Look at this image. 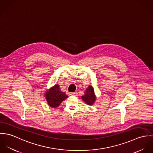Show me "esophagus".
<instances>
[{
	"label": "esophagus",
	"mask_w": 153,
	"mask_h": 153,
	"mask_svg": "<svg viewBox=\"0 0 153 153\" xmlns=\"http://www.w3.org/2000/svg\"><path fill=\"white\" fill-rule=\"evenodd\" d=\"M71 95H72V96H76L77 95V92H71Z\"/></svg>",
	"instance_id": "1"
}]
</instances>
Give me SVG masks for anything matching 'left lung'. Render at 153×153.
Returning a JSON list of instances; mask_svg holds the SVG:
<instances>
[{
    "mask_svg": "<svg viewBox=\"0 0 153 153\" xmlns=\"http://www.w3.org/2000/svg\"><path fill=\"white\" fill-rule=\"evenodd\" d=\"M95 95L94 94V91L92 86H89L86 91L85 92V95L82 96V100L86 102L88 105H92L94 103L95 101Z\"/></svg>",
    "mask_w": 153,
    "mask_h": 153,
    "instance_id": "1",
    "label": "left lung"
}]
</instances>
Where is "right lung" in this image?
I'll use <instances>...</instances> for the list:
<instances>
[{
	"label": "right lung",
	"instance_id": "1",
	"mask_svg": "<svg viewBox=\"0 0 153 153\" xmlns=\"http://www.w3.org/2000/svg\"><path fill=\"white\" fill-rule=\"evenodd\" d=\"M45 97L48 105L52 108L58 107L62 101L68 98V95L64 92L61 91L58 85H55L48 91Z\"/></svg>",
	"mask_w": 153,
	"mask_h": 153
}]
</instances>
